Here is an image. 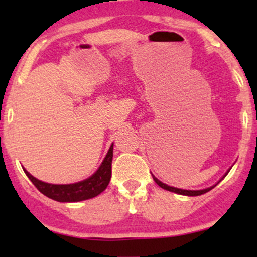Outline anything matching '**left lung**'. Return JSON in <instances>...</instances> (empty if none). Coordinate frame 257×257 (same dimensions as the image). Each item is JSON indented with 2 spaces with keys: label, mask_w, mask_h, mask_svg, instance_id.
Wrapping results in <instances>:
<instances>
[{
  "label": "left lung",
  "mask_w": 257,
  "mask_h": 257,
  "mask_svg": "<svg viewBox=\"0 0 257 257\" xmlns=\"http://www.w3.org/2000/svg\"><path fill=\"white\" fill-rule=\"evenodd\" d=\"M226 174H228V172H227ZM153 180H155L156 184H157L159 187L164 188V190H167V191H170V192L184 194V196H200V194L206 193L208 191H210L211 188L214 187V186H213V187H209V188H205V190H200V191H188V190H181V188H175V187H172V186H168L166 184H163V182L159 181L158 179H156L155 176H153Z\"/></svg>",
  "instance_id": "obj_1"
}]
</instances>
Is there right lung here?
Listing matches in <instances>:
<instances>
[{
  "label": "right lung",
  "instance_id": "add662e5",
  "mask_svg": "<svg viewBox=\"0 0 257 257\" xmlns=\"http://www.w3.org/2000/svg\"><path fill=\"white\" fill-rule=\"evenodd\" d=\"M112 157H113V145H111L104 162H102L101 166L94 175H91L89 179L71 185L46 184V182L34 178L25 169L24 172L28 175V178L31 180L32 184L35 185V187L48 198L58 200V202L61 203L81 202V200L94 198L107 187L108 182L111 180Z\"/></svg>",
  "mask_w": 257,
  "mask_h": 257
}]
</instances>
